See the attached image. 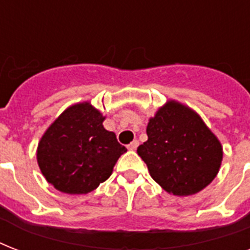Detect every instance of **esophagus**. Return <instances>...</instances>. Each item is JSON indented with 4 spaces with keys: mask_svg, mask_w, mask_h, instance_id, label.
I'll use <instances>...</instances> for the list:
<instances>
[{
    "mask_svg": "<svg viewBox=\"0 0 250 250\" xmlns=\"http://www.w3.org/2000/svg\"><path fill=\"white\" fill-rule=\"evenodd\" d=\"M137 146H139V141L133 140L132 143H131V144L128 145V149H129V150H135V149H136Z\"/></svg>",
    "mask_w": 250,
    "mask_h": 250,
    "instance_id": "esophagus-1",
    "label": "esophagus"
}]
</instances>
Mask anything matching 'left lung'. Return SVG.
<instances>
[{"mask_svg":"<svg viewBox=\"0 0 250 250\" xmlns=\"http://www.w3.org/2000/svg\"><path fill=\"white\" fill-rule=\"evenodd\" d=\"M146 135L137 154L167 193H197L219 172L223 146L189 106L168 100L149 118Z\"/></svg>","mask_w":250,"mask_h":250,"instance_id":"left-lung-1","label":"left lung"}]
</instances>
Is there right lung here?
Segmentation results:
<instances>
[{
	"label": "right lung",
	"instance_id": "right-lung-1",
	"mask_svg": "<svg viewBox=\"0 0 250 250\" xmlns=\"http://www.w3.org/2000/svg\"><path fill=\"white\" fill-rule=\"evenodd\" d=\"M89 101L68 106L41 136L37 164L46 182L67 194H86L109 179L127 149L104 127Z\"/></svg>",
	"mask_w": 250,
	"mask_h": 250
}]
</instances>
